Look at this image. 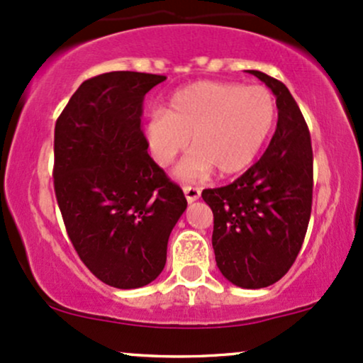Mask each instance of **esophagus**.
<instances>
[{
	"label": "esophagus",
	"instance_id": "esophagus-1",
	"mask_svg": "<svg viewBox=\"0 0 363 363\" xmlns=\"http://www.w3.org/2000/svg\"><path fill=\"white\" fill-rule=\"evenodd\" d=\"M182 191H184L186 199L189 203L196 201V199H198L199 196H201V191H199V187H196V186H184V187H182Z\"/></svg>",
	"mask_w": 363,
	"mask_h": 363
}]
</instances>
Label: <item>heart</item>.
I'll return each instance as SVG.
<instances>
[{
  "instance_id": "b5f03b06",
  "label": "heart",
  "mask_w": 363,
  "mask_h": 363,
  "mask_svg": "<svg viewBox=\"0 0 363 363\" xmlns=\"http://www.w3.org/2000/svg\"><path fill=\"white\" fill-rule=\"evenodd\" d=\"M274 119L277 104L264 86L196 82L172 95L167 111L150 114L145 138L158 164L169 165L193 136L196 153L179 167V176H201L211 167L232 176L256 160Z\"/></svg>"
}]
</instances>
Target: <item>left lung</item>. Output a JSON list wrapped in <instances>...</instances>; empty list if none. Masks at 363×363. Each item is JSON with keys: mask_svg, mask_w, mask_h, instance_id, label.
<instances>
[{"mask_svg": "<svg viewBox=\"0 0 363 363\" xmlns=\"http://www.w3.org/2000/svg\"><path fill=\"white\" fill-rule=\"evenodd\" d=\"M277 97L278 123L264 155L232 184L201 193L213 211L216 266L242 289H264L285 274L301 251L312 208V145L297 102L285 85L249 69Z\"/></svg>", "mask_w": 363, "mask_h": 363, "instance_id": "1", "label": "left lung"}]
</instances>
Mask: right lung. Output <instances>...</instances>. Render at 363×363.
I'll list each match as a JSON object with an SVG mask.
<instances>
[{"instance_id": "obj_1", "label": "right lung", "mask_w": 363, "mask_h": 363, "mask_svg": "<svg viewBox=\"0 0 363 363\" xmlns=\"http://www.w3.org/2000/svg\"><path fill=\"white\" fill-rule=\"evenodd\" d=\"M164 74L89 78L54 128V193L83 264L116 289L152 283L184 213V193L148 155L143 99Z\"/></svg>"}]
</instances>
